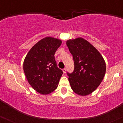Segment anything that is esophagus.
Here are the masks:
<instances>
[{"mask_svg":"<svg viewBox=\"0 0 123 123\" xmlns=\"http://www.w3.org/2000/svg\"><path fill=\"white\" fill-rule=\"evenodd\" d=\"M66 69L65 68L63 69H62V72H63V73H66Z\"/></svg>","mask_w":123,"mask_h":123,"instance_id":"esophagus-1","label":"esophagus"}]
</instances>
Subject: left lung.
Listing matches in <instances>:
<instances>
[{
    "instance_id": "8db88e82",
    "label": "left lung",
    "mask_w": 123,
    "mask_h": 123,
    "mask_svg": "<svg viewBox=\"0 0 123 123\" xmlns=\"http://www.w3.org/2000/svg\"><path fill=\"white\" fill-rule=\"evenodd\" d=\"M66 45L74 63L73 73H67L70 87L78 95H89L97 88L105 76V60L99 52L82 37L69 39Z\"/></svg>"
}]
</instances>
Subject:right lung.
Wrapping results in <instances>:
<instances>
[{
  "instance_id": "obj_1",
  "label": "right lung",
  "mask_w": 123,
  "mask_h": 123,
  "mask_svg": "<svg viewBox=\"0 0 123 123\" xmlns=\"http://www.w3.org/2000/svg\"><path fill=\"white\" fill-rule=\"evenodd\" d=\"M60 39L46 37L36 43L26 54L23 69L28 83L37 92L47 95L57 88L62 71L57 66L54 54Z\"/></svg>"
}]
</instances>
